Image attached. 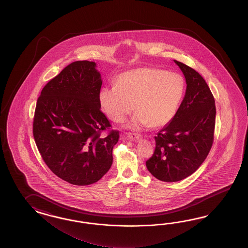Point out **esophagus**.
<instances>
[{
    "instance_id": "esophagus-1",
    "label": "esophagus",
    "mask_w": 248,
    "mask_h": 248,
    "mask_svg": "<svg viewBox=\"0 0 248 248\" xmlns=\"http://www.w3.org/2000/svg\"><path fill=\"white\" fill-rule=\"evenodd\" d=\"M126 137H127V138H129L130 140H132V141H137V140H139L141 138L140 135L136 134V133H128V134H126Z\"/></svg>"
}]
</instances>
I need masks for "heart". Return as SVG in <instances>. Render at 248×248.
<instances>
[{
  "label": "heart",
  "mask_w": 248,
  "mask_h": 248,
  "mask_svg": "<svg viewBox=\"0 0 248 248\" xmlns=\"http://www.w3.org/2000/svg\"><path fill=\"white\" fill-rule=\"evenodd\" d=\"M185 90V79L180 74L141 67L120 74L116 85L103 87L98 99L113 122H123L135 107L137 112L127 124L129 128L160 127L173 120Z\"/></svg>",
  "instance_id": "obj_1"
}]
</instances>
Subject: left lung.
I'll return each mask as SVG.
<instances>
[{"label": "left lung", "mask_w": 248, "mask_h": 248, "mask_svg": "<svg viewBox=\"0 0 248 248\" xmlns=\"http://www.w3.org/2000/svg\"><path fill=\"white\" fill-rule=\"evenodd\" d=\"M186 81V92L176 114L155 137L148 171L157 179L173 183L193 174L210 152L216 124L215 99L206 80L194 69L174 60Z\"/></svg>", "instance_id": "8db88e82"}]
</instances>
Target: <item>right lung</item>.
I'll list each match as a JSON object with an SVG mask.
<instances>
[{
    "label": "right lung",
    "instance_id": "obj_1",
    "mask_svg": "<svg viewBox=\"0 0 248 248\" xmlns=\"http://www.w3.org/2000/svg\"><path fill=\"white\" fill-rule=\"evenodd\" d=\"M103 83L96 63L76 61L47 82L38 98L32 133L44 162L59 178L74 185L96 183L111 169L119 132L101 111Z\"/></svg>",
    "mask_w": 248,
    "mask_h": 248
}]
</instances>
